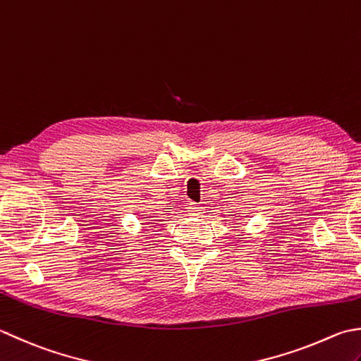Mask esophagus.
<instances>
[{
	"label": "esophagus",
	"mask_w": 361,
	"mask_h": 361,
	"mask_svg": "<svg viewBox=\"0 0 361 361\" xmlns=\"http://www.w3.org/2000/svg\"><path fill=\"white\" fill-rule=\"evenodd\" d=\"M188 214H190V216H200L202 214V207H200V204H197V203H189Z\"/></svg>",
	"instance_id": "esophagus-1"
}]
</instances>
